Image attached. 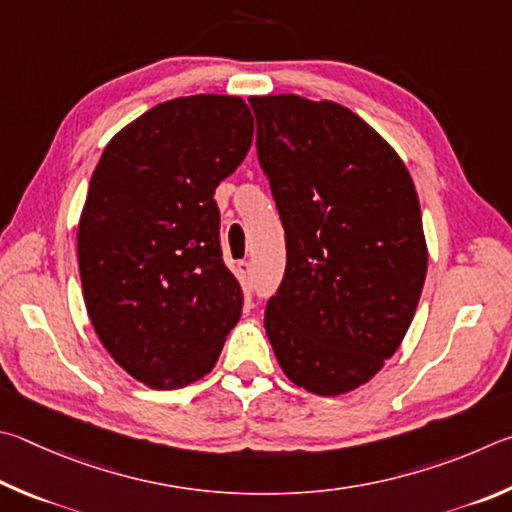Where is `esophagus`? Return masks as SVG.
Masks as SVG:
<instances>
[{
  "mask_svg": "<svg viewBox=\"0 0 512 512\" xmlns=\"http://www.w3.org/2000/svg\"><path fill=\"white\" fill-rule=\"evenodd\" d=\"M238 272L242 274V279H251V272H254V267H251L249 261H240L238 263Z\"/></svg>",
  "mask_w": 512,
  "mask_h": 512,
  "instance_id": "34e87169",
  "label": "esophagus"
}]
</instances>
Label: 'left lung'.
<instances>
[{
  "label": "left lung",
  "mask_w": 512,
  "mask_h": 512,
  "mask_svg": "<svg viewBox=\"0 0 512 512\" xmlns=\"http://www.w3.org/2000/svg\"><path fill=\"white\" fill-rule=\"evenodd\" d=\"M249 103L288 247L265 333L290 382L342 396L382 371L416 315L427 240L414 179L344 105L299 94Z\"/></svg>",
  "instance_id": "left-lung-1"
}]
</instances>
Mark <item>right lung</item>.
Here are the masks:
<instances>
[{"label":"right lung","instance_id":"1","mask_svg":"<svg viewBox=\"0 0 512 512\" xmlns=\"http://www.w3.org/2000/svg\"><path fill=\"white\" fill-rule=\"evenodd\" d=\"M251 141L240 96H179L116 132L94 168L76 233L85 308L112 360L150 389L211 373L238 324L213 195Z\"/></svg>","mask_w":512,"mask_h":512}]
</instances>
